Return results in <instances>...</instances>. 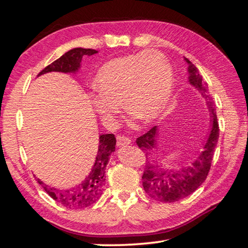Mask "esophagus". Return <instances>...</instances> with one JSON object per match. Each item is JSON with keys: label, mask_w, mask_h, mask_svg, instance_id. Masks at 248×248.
<instances>
[{"label": "esophagus", "mask_w": 248, "mask_h": 248, "mask_svg": "<svg viewBox=\"0 0 248 248\" xmlns=\"http://www.w3.org/2000/svg\"><path fill=\"white\" fill-rule=\"evenodd\" d=\"M129 143H130V138L124 136V134H118V136H117V145L118 146H123Z\"/></svg>", "instance_id": "34e87169"}]
</instances>
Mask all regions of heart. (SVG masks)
I'll return each mask as SVG.
<instances>
[{
    "label": "heart",
    "instance_id": "heart-1",
    "mask_svg": "<svg viewBox=\"0 0 248 248\" xmlns=\"http://www.w3.org/2000/svg\"><path fill=\"white\" fill-rule=\"evenodd\" d=\"M174 74L169 59L157 50L115 58L99 69L93 96L95 110L111 124L120 102L134 118L151 121L162 114L173 93Z\"/></svg>",
    "mask_w": 248,
    "mask_h": 248
}]
</instances>
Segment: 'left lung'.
Segmentation results:
<instances>
[{
    "label": "left lung",
    "instance_id": "left-lung-1",
    "mask_svg": "<svg viewBox=\"0 0 248 248\" xmlns=\"http://www.w3.org/2000/svg\"><path fill=\"white\" fill-rule=\"evenodd\" d=\"M189 64V81L201 92V95L207 99L210 112L212 114V130L204 145L202 153L199 154L196 161L189 167L182 170L162 169L156 162L152 159V163H146L144 167L142 182L146 194L161 202H175L184 199L197 190L199 186L207 178L211 167L213 153L219 139V123H217L216 106L212 96L209 94V90L202 75H200L196 66L185 59ZM157 138V127L151 128L149 131L137 138V144L142 151H150L155 146ZM151 152V151H150Z\"/></svg>",
    "mask_w": 248,
    "mask_h": 248
}]
</instances>
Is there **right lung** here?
Masks as SVG:
<instances>
[{"label": "right lung", "instance_id": "1", "mask_svg": "<svg viewBox=\"0 0 248 248\" xmlns=\"http://www.w3.org/2000/svg\"><path fill=\"white\" fill-rule=\"evenodd\" d=\"M97 51L94 49H85V48H74L70 50L63 56H61L51 64L46 66L41 70L39 74H44L47 72H75L79 68V63L83 56H92ZM116 138L114 134H102L99 137V145L97 156L95 159V164L93 166L91 174L87 176L83 183L78 186L68 190H59L54 188L49 187L39 178H37L38 183L41 185L45 191L51 197L57 202L61 203L69 209H82L93 204L99 199L102 196L103 187L106 180V166L109 159V155L115 151Z\"/></svg>", "mask_w": 248, "mask_h": 248}]
</instances>
